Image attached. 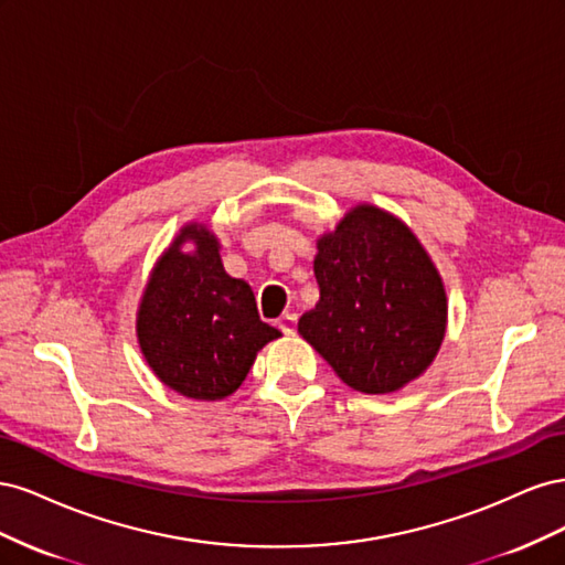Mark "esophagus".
<instances>
[{"label": "esophagus", "mask_w": 565, "mask_h": 565, "mask_svg": "<svg viewBox=\"0 0 565 565\" xmlns=\"http://www.w3.org/2000/svg\"><path fill=\"white\" fill-rule=\"evenodd\" d=\"M297 313H285L280 320H278V328L285 332V334H295L297 332Z\"/></svg>", "instance_id": "34e87169"}]
</instances>
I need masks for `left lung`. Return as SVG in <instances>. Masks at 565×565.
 Masks as SVG:
<instances>
[{
    "instance_id": "1",
    "label": "left lung",
    "mask_w": 565,
    "mask_h": 565,
    "mask_svg": "<svg viewBox=\"0 0 565 565\" xmlns=\"http://www.w3.org/2000/svg\"><path fill=\"white\" fill-rule=\"evenodd\" d=\"M316 309L299 334L363 393H393L434 363L446 337L448 297L422 243L401 218L358 204L320 235Z\"/></svg>"
}]
</instances>
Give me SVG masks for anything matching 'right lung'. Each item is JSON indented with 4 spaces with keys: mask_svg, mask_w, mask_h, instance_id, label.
<instances>
[{
    "mask_svg": "<svg viewBox=\"0 0 565 565\" xmlns=\"http://www.w3.org/2000/svg\"><path fill=\"white\" fill-rule=\"evenodd\" d=\"M191 242L193 253H183ZM139 347L156 377L185 398L221 401L280 330L259 318L252 287L231 278L207 226L188 224L150 273L136 316Z\"/></svg>",
    "mask_w": 565,
    "mask_h": 565,
    "instance_id": "1",
    "label": "right lung"
}]
</instances>
